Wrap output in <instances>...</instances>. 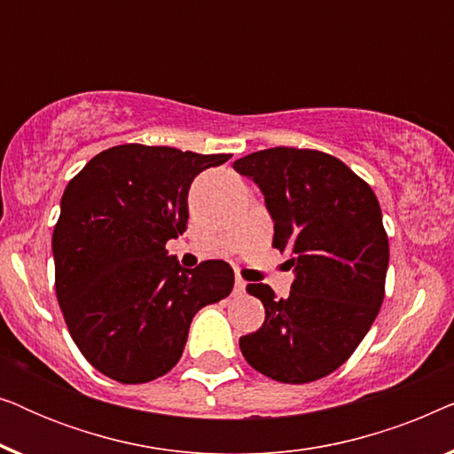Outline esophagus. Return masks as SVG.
Wrapping results in <instances>:
<instances>
[{"mask_svg":"<svg viewBox=\"0 0 454 454\" xmlns=\"http://www.w3.org/2000/svg\"><path fill=\"white\" fill-rule=\"evenodd\" d=\"M246 291V281L241 277H235V285H233V294L241 295Z\"/></svg>","mask_w":454,"mask_h":454,"instance_id":"34e87169","label":"esophagus"}]
</instances>
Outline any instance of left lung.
Returning <instances> with one entry per match:
<instances>
[{
    "instance_id": "left-lung-1",
    "label": "left lung",
    "mask_w": 454,
    "mask_h": 454,
    "mask_svg": "<svg viewBox=\"0 0 454 454\" xmlns=\"http://www.w3.org/2000/svg\"><path fill=\"white\" fill-rule=\"evenodd\" d=\"M233 169L262 190L275 221L272 247L291 254L295 281L262 301L264 325L239 339L246 362L277 382L333 374L357 349L384 300L388 238L374 190L343 160L312 148L275 146L238 159Z\"/></svg>"
}]
</instances>
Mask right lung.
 Returning <instances> with one entry per match:
<instances>
[{
    "label": "right lung",
    "mask_w": 454,
    "mask_h": 454,
    "mask_svg": "<svg viewBox=\"0 0 454 454\" xmlns=\"http://www.w3.org/2000/svg\"><path fill=\"white\" fill-rule=\"evenodd\" d=\"M229 157L134 142L98 153L67 184L51 241L55 295L101 374L121 384L165 376L198 309L231 294L227 262L185 270L165 247L188 227L194 177Z\"/></svg>",
    "instance_id": "right-lung-1"
}]
</instances>
